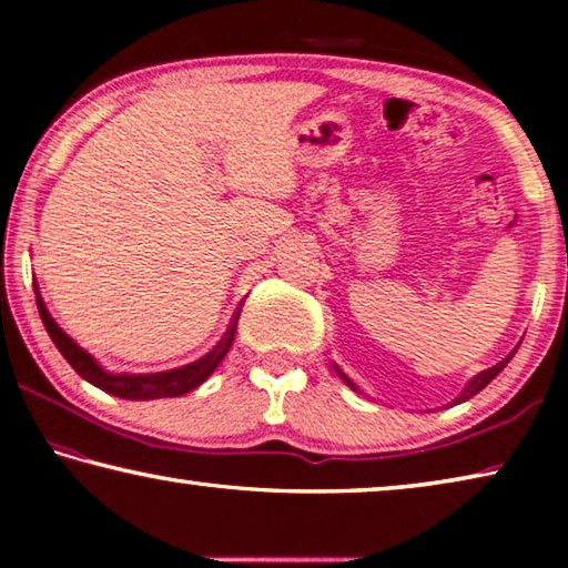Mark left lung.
I'll list each match as a JSON object with an SVG mask.
<instances>
[{
  "mask_svg": "<svg viewBox=\"0 0 568 568\" xmlns=\"http://www.w3.org/2000/svg\"><path fill=\"white\" fill-rule=\"evenodd\" d=\"M508 361H511V355H508V358H504V361L498 363V365H494V368H488V371H484V373H478V376L468 383L466 390H464V396H460V398L468 400L470 396H476V393H478L480 388H486L488 383H491V381L498 376V373H501V371L506 368V363H508ZM333 368H335V373H338V376H341V381L345 383V386H351L353 390H358V386H355V383H353L348 376H345V373L338 368V365L333 363Z\"/></svg>",
  "mask_w": 568,
  "mask_h": 568,
  "instance_id": "left-lung-1",
  "label": "left lung"
}]
</instances>
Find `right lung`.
<instances>
[{
  "mask_svg": "<svg viewBox=\"0 0 568 568\" xmlns=\"http://www.w3.org/2000/svg\"><path fill=\"white\" fill-rule=\"evenodd\" d=\"M37 307H40V318L44 323L47 333H50L52 343L57 345V351L64 355V361L72 365L77 371V376H82L92 386H98L100 390L110 393V396L118 398H128V400H152V398H175V396H185V393L195 390L200 383L210 378L220 361L225 358L230 345L235 341V331H237V318L240 313L230 323L227 333L223 335L213 351L203 358H197L195 363L180 365V368L172 371H160V373H110L104 371L102 365L92 358V355L77 345L70 335H67L60 325L54 323V318L47 311V305L42 301V295H37Z\"/></svg>",
  "mask_w": 568,
  "mask_h": 568,
  "instance_id": "1",
  "label": "right lung"
}]
</instances>
